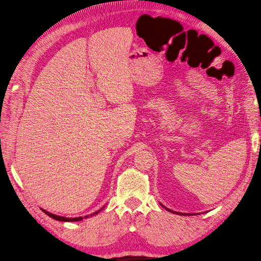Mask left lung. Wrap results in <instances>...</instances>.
Listing matches in <instances>:
<instances>
[{"instance_id": "8db88e82", "label": "left lung", "mask_w": 261, "mask_h": 261, "mask_svg": "<svg viewBox=\"0 0 261 261\" xmlns=\"http://www.w3.org/2000/svg\"><path fill=\"white\" fill-rule=\"evenodd\" d=\"M161 205H162V204H161ZM162 206H163V207H165L164 205H162ZM165 208H166L168 212H170V213H173V214H176V215H182V216H184V215H193V214H184V213H177V212L171 211V210H169V208H167V207H165Z\"/></svg>"}]
</instances>
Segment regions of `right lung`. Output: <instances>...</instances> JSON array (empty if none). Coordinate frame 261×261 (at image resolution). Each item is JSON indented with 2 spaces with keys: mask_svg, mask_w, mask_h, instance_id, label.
Here are the masks:
<instances>
[{
  "mask_svg": "<svg viewBox=\"0 0 261 261\" xmlns=\"http://www.w3.org/2000/svg\"><path fill=\"white\" fill-rule=\"evenodd\" d=\"M103 208V207H102ZM102 208L100 210V211H102ZM42 210V212L43 213H45L47 216H49L50 218H53V219H55V220H58V221H62V222H75V221H82L84 218L85 219H87L88 217H91V216H94V215H96V214H98L100 211H98V212H96V213H94V214H92V215H88V216H86V217H77V218H66V217H62V216H58V215H55V214H51V213H49V212H47V211H45V210H43V208H41Z\"/></svg>",
  "mask_w": 261,
  "mask_h": 261,
  "instance_id": "obj_1",
  "label": "right lung"
}]
</instances>
